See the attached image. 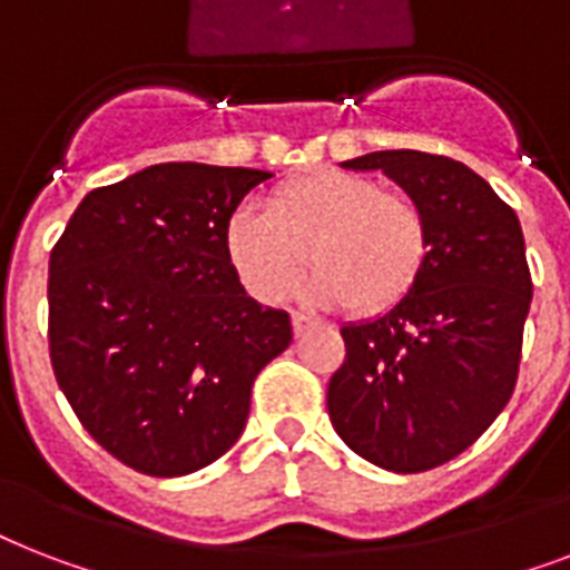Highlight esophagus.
<instances>
[{"mask_svg": "<svg viewBox=\"0 0 570 570\" xmlns=\"http://www.w3.org/2000/svg\"><path fill=\"white\" fill-rule=\"evenodd\" d=\"M311 328H316V320H313V316H307V313H293L295 337H302V334H307Z\"/></svg>", "mask_w": 570, "mask_h": 570, "instance_id": "34e87169", "label": "esophagus"}]
</instances>
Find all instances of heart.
Instances as JSON below:
<instances>
[{"instance_id": "heart-1", "label": "heart", "mask_w": 570, "mask_h": 570, "mask_svg": "<svg viewBox=\"0 0 570 570\" xmlns=\"http://www.w3.org/2000/svg\"><path fill=\"white\" fill-rule=\"evenodd\" d=\"M227 254L254 298L284 302L311 266V295L379 313L416 284L429 257V218L405 191H384L364 174L322 168L281 183L266 200L236 209Z\"/></svg>"}]
</instances>
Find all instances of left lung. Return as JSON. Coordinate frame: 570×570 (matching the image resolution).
I'll return each instance as SVG.
<instances>
[{
  "mask_svg": "<svg viewBox=\"0 0 570 570\" xmlns=\"http://www.w3.org/2000/svg\"><path fill=\"white\" fill-rule=\"evenodd\" d=\"M384 171L429 218V257L387 313L340 328L331 425L361 459L423 473L464 452L512 399L532 277L518 215L446 156L379 150L343 163Z\"/></svg>",
  "mask_w": 570,
  "mask_h": 570,
  "instance_id": "obj_1",
  "label": "left lung"
}]
</instances>
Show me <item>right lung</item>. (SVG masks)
<instances>
[{
    "label": "right lung",
    "mask_w": 570,
    "mask_h": 570,
    "mask_svg": "<svg viewBox=\"0 0 570 570\" xmlns=\"http://www.w3.org/2000/svg\"><path fill=\"white\" fill-rule=\"evenodd\" d=\"M268 171L163 163L82 197L49 254V357L102 450L186 476L239 441L289 313L245 293L227 254L236 206Z\"/></svg>",
    "instance_id": "1"
}]
</instances>
